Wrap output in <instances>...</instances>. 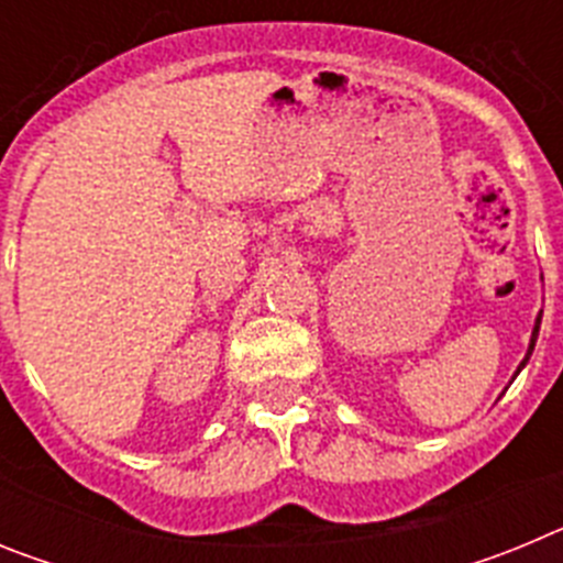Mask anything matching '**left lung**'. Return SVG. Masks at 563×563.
I'll return each instance as SVG.
<instances>
[{
	"instance_id": "1",
	"label": "left lung",
	"mask_w": 563,
	"mask_h": 563,
	"mask_svg": "<svg viewBox=\"0 0 563 563\" xmlns=\"http://www.w3.org/2000/svg\"><path fill=\"white\" fill-rule=\"evenodd\" d=\"M539 327H541V316H539V318H536L533 335H530V346H527V355H525V361H521V363H519V369H516V375H519V372H521V369H525V366H527V361H530V355H533V350H536V338H539ZM516 375H514V377H516Z\"/></svg>"
}]
</instances>
